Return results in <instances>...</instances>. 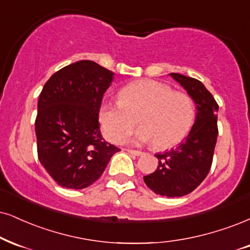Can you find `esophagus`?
<instances>
[{"mask_svg":"<svg viewBox=\"0 0 250 250\" xmlns=\"http://www.w3.org/2000/svg\"><path fill=\"white\" fill-rule=\"evenodd\" d=\"M127 152L134 156H141L144 154L141 150H135V149H127Z\"/></svg>","mask_w":250,"mask_h":250,"instance_id":"34e87169","label":"esophagus"}]
</instances>
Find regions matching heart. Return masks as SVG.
Returning a JSON list of instances; mask_svg holds the SVG:
<instances>
[{
    "instance_id": "obj_1",
    "label": "heart",
    "mask_w": 250,
    "mask_h": 250,
    "mask_svg": "<svg viewBox=\"0 0 250 250\" xmlns=\"http://www.w3.org/2000/svg\"><path fill=\"white\" fill-rule=\"evenodd\" d=\"M196 118L195 102L187 92L174 91L170 85L154 80H140L125 85L119 101H104L98 111L103 133L120 143L133 130L137 144L152 143L159 148L180 144L189 134Z\"/></svg>"
}]
</instances>
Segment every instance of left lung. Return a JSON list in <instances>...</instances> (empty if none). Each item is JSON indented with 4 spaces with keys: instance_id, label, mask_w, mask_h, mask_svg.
Listing matches in <instances>:
<instances>
[{
    "instance_id": "left-lung-1",
    "label": "left lung",
    "mask_w": 250,
    "mask_h": 250,
    "mask_svg": "<svg viewBox=\"0 0 250 250\" xmlns=\"http://www.w3.org/2000/svg\"><path fill=\"white\" fill-rule=\"evenodd\" d=\"M170 76L195 101L196 122L186 141L175 149L156 154L158 168L144 176V181L156 195L182 197L192 192L210 171L217 144L219 106L211 92L198 80L178 73H171Z\"/></svg>"
}]
</instances>
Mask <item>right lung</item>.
Masks as SVG:
<instances>
[{"label":"right lung","instance_id":"add662e5","mask_svg":"<svg viewBox=\"0 0 250 250\" xmlns=\"http://www.w3.org/2000/svg\"><path fill=\"white\" fill-rule=\"evenodd\" d=\"M113 75L94 61H78L54 73L40 92L37 152L60 187L79 190L91 186L120 150L103 139L98 123Z\"/></svg>","mask_w":250,"mask_h":250}]
</instances>
